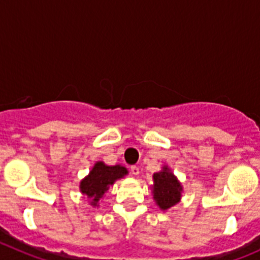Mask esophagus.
<instances>
[{
	"instance_id": "1",
	"label": "esophagus",
	"mask_w": 260,
	"mask_h": 260,
	"mask_svg": "<svg viewBox=\"0 0 260 260\" xmlns=\"http://www.w3.org/2000/svg\"><path fill=\"white\" fill-rule=\"evenodd\" d=\"M131 173H132L133 176H138V174H140V168L136 166H132L131 167Z\"/></svg>"
}]
</instances>
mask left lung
<instances>
[{"instance_id":"1","label":"left lung","mask_w":260,"mask_h":260,"mask_svg":"<svg viewBox=\"0 0 260 260\" xmlns=\"http://www.w3.org/2000/svg\"><path fill=\"white\" fill-rule=\"evenodd\" d=\"M181 191V183L167 167H164L161 172L154 173V199L163 210L169 209L178 203Z\"/></svg>"}]
</instances>
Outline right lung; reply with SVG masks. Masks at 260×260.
Segmentation results:
<instances>
[{
    "label": "right lung",
    "instance_id": "obj_1",
    "mask_svg": "<svg viewBox=\"0 0 260 260\" xmlns=\"http://www.w3.org/2000/svg\"><path fill=\"white\" fill-rule=\"evenodd\" d=\"M127 169L120 166H105L103 161L94 164L88 177L81 182V191L91 198V205L96 207L100 199L105 195L109 186L113 185L118 178L127 174Z\"/></svg>",
    "mask_w": 260,
    "mask_h": 260
}]
</instances>
